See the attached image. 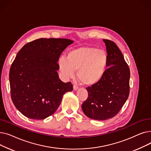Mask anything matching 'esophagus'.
<instances>
[{
    "instance_id": "1",
    "label": "esophagus",
    "mask_w": 151,
    "mask_h": 151,
    "mask_svg": "<svg viewBox=\"0 0 151 151\" xmlns=\"http://www.w3.org/2000/svg\"><path fill=\"white\" fill-rule=\"evenodd\" d=\"M73 90H74V91H77V90L78 89V88H79L78 86L77 85H75V84L73 85Z\"/></svg>"
}]
</instances>
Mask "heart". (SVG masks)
Instances as JSON below:
<instances>
[{
  "instance_id": "1",
  "label": "heart",
  "mask_w": 151,
  "mask_h": 151,
  "mask_svg": "<svg viewBox=\"0 0 151 151\" xmlns=\"http://www.w3.org/2000/svg\"><path fill=\"white\" fill-rule=\"evenodd\" d=\"M108 62L106 52L92 46H81L70 50L67 58L60 57L58 66L62 75L71 78L77 70V77L86 86L98 83L104 76Z\"/></svg>"
}]
</instances>
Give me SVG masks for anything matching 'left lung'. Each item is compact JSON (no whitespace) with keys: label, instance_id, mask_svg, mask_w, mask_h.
<instances>
[{"label":"left lung","instance_id":"obj_1","mask_svg":"<svg viewBox=\"0 0 151 151\" xmlns=\"http://www.w3.org/2000/svg\"><path fill=\"white\" fill-rule=\"evenodd\" d=\"M108 57V68L101 80L86 89L88 97L82 105L84 114L97 121L114 117L127 100L130 92V69L117 46L104 39Z\"/></svg>","mask_w":151,"mask_h":151}]
</instances>
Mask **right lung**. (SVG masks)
I'll return each instance as SVG.
<instances>
[{"label":"right lung","mask_w":151,"mask_h":151,"mask_svg":"<svg viewBox=\"0 0 151 151\" xmlns=\"http://www.w3.org/2000/svg\"><path fill=\"white\" fill-rule=\"evenodd\" d=\"M73 43L65 38H40L18 52L9 80L13 104L24 116L44 119L57 110L64 93L73 91V85L62 82L57 71L61 53Z\"/></svg>","instance_id":"obj_1"}]
</instances>
